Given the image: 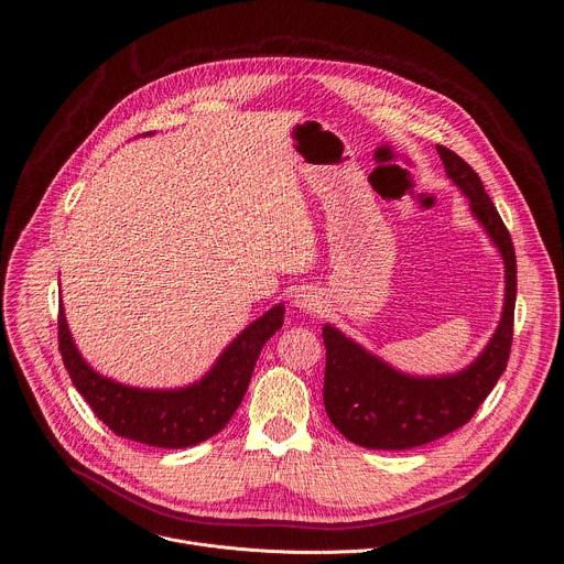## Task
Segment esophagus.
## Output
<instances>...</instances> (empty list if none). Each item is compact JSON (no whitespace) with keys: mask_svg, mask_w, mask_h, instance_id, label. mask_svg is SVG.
<instances>
[{"mask_svg":"<svg viewBox=\"0 0 564 564\" xmlns=\"http://www.w3.org/2000/svg\"><path fill=\"white\" fill-rule=\"evenodd\" d=\"M294 308H299V311L305 313V315L319 313V308H322V296H319V292L313 290V288L299 290V294L294 296Z\"/></svg>","mask_w":564,"mask_h":564,"instance_id":"esophagus-1","label":"esophagus"}]
</instances>
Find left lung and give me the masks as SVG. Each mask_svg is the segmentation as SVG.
<instances>
[{"label": "left lung", "instance_id": "1", "mask_svg": "<svg viewBox=\"0 0 564 564\" xmlns=\"http://www.w3.org/2000/svg\"><path fill=\"white\" fill-rule=\"evenodd\" d=\"M447 177L470 199V212L501 253L506 294L499 326L477 360L449 376H409L389 367L335 326H324V404L330 423L355 445L412 449L464 427L506 371L513 344L518 261L513 240L468 162L436 145Z\"/></svg>", "mask_w": 564, "mask_h": 564}]
</instances>
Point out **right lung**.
I'll return each instance as SVG.
<instances>
[{
    "instance_id": "add662e5",
    "label": "right lung",
    "mask_w": 564,
    "mask_h": 564,
    "mask_svg": "<svg viewBox=\"0 0 564 564\" xmlns=\"http://www.w3.org/2000/svg\"><path fill=\"white\" fill-rule=\"evenodd\" d=\"M283 303L251 322L212 371L182 389H137L98 376L78 352L61 303L58 348L91 412L117 436L152 447H188L218 434L236 414L265 341L283 326Z\"/></svg>"
}]
</instances>
